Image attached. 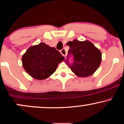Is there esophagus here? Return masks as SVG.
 Listing matches in <instances>:
<instances>
[{
	"label": "esophagus",
	"mask_w": 124,
	"mask_h": 124,
	"mask_svg": "<svg viewBox=\"0 0 124 124\" xmlns=\"http://www.w3.org/2000/svg\"><path fill=\"white\" fill-rule=\"evenodd\" d=\"M61 54H62V55L63 56H64V57H65L66 55V54H67V52H66V50L65 49H62V50H61Z\"/></svg>",
	"instance_id": "obj_1"
}]
</instances>
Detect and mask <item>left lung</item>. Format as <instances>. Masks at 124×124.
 <instances>
[{"label":"left lung","instance_id":"1","mask_svg":"<svg viewBox=\"0 0 124 124\" xmlns=\"http://www.w3.org/2000/svg\"><path fill=\"white\" fill-rule=\"evenodd\" d=\"M67 45L70 46L69 54H72L74 61L70 69L77 76L87 77L95 73L102 61V53L93 43L88 40L79 41L74 39Z\"/></svg>","mask_w":124,"mask_h":124}]
</instances>
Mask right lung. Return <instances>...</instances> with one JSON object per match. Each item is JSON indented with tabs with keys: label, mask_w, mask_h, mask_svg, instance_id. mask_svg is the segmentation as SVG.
<instances>
[{
	"label": "right lung",
	"mask_w": 124,
	"mask_h": 124,
	"mask_svg": "<svg viewBox=\"0 0 124 124\" xmlns=\"http://www.w3.org/2000/svg\"><path fill=\"white\" fill-rule=\"evenodd\" d=\"M65 57L44 42L31 46L22 57V66L31 77L43 80L50 77Z\"/></svg>",
	"instance_id": "add662e5"
}]
</instances>
